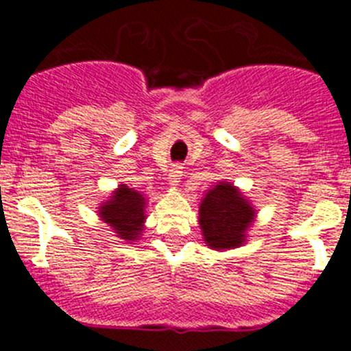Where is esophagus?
<instances>
[{"label": "esophagus", "instance_id": "34e87169", "mask_svg": "<svg viewBox=\"0 0 351 351\" xmlns=\"http://www.w3.org/2000/svg\"><path fill=\"white\" fill-rule=\"evenodd\" d=\"M180 182H182V168H180V166H176V168H173L171 171H169L168 183L171 186H178Z\"/></svg>", "mask_w": 351, "mask_h": 351}]
</instances>
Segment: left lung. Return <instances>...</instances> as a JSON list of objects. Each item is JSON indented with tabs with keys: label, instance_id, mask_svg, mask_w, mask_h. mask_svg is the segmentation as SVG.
<instances>
[{
	"label": "left lung",
	"instance_id": "8db88e82",
	"mask_svg": "<svg viewBox=\"0 0 351 351\" xmlns=\"http://www.w3.org/2000/svg\"><path fill=\"white\" fill-rule=\"evenodd\" d=\"M254 217V205L231 182L215 183L205 192L198 207V224L204 241L215 251L243 246Z\"/></svg>",
	"mask_w": 351,
	"mask_h": 351
}]
</instances>
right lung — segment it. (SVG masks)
<instances>
[{"label":"right lung","instance_id":"obj_1","mask_svg":"<svg viewBox=\"0 0 351 351\" xmlns=\"http://www.w3.org/2000/svg\"><path fill=\"white\" fill-rule=\"evenodd\" d=\"M146 197L125 183H120L98 207V217L108 224L117 238L127 243L141 239L146 222Z\"/></svg>","mask_w":351,"mask_h":351}]
</instances>
